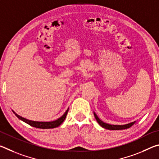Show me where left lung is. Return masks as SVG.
Segmentation results:
<instances>
[{
	"mask_svg": "<svg viewBox=\"0 0 159 159\" xmlns=\"http://www.w3.org/2000/svg\"><path fill=\"white\" fill-rule=\"evenodd\" d=\"M94 115H95V117L96 118L97 121L99 123V125H100L102 128H106V129H108V130H123V129H127L130 128L132 125H133L135 121H134L133 123H128V124H126V125H110V124H107V123H105L104 122H102L101 120L99 119V118L97 116V115L94 113Z\"/></svg>",
	"mask_w": 159,
	"mask_h": 159,
	"instance_id": "left-lung-1",
	"label": "left lung"
}]
</instances>
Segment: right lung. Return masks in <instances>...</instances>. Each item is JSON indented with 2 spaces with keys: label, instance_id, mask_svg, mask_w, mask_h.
<instances>
[{
  "label": "right lung",
  "instance_id": "obj_1",
  "mask_svg": "<svg viewBox=\"0 0 159 159\" xmlns=\"http://www.w3.org/2000/svg\"><path fill=\"white\" fill-rule=\"evenodd\" d=\"M69 111V109H67L66 112L64 113V115L62 116H61L60 118H58L57 120H54V121H51V122H39V121H33V120H30L28 119H26L25 118H22L21 116H20L17 115V114H15L14 112V114L16 115L18 118H20V120H23L24 122H25L27 123V124L30 125L31 126H33V127L37 128H41V129H49V128H57L58 126H60L61 123H63L64 119L66 118V116L67 115V113Z\"/></svg>",
  "mask_w": 159,
  "mask_h": 159
}]
</instances>
